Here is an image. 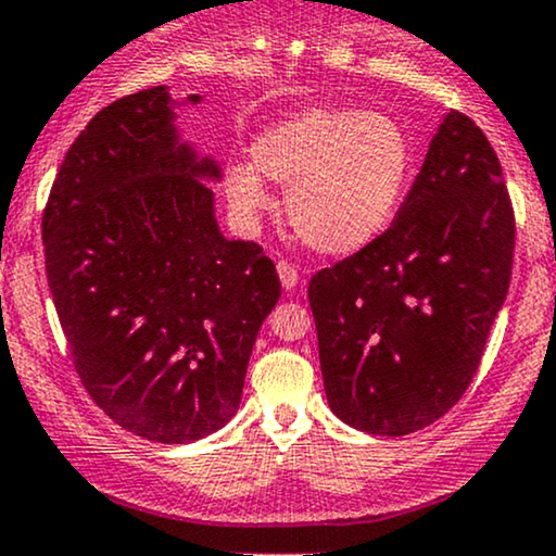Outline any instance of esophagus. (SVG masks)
Masks as SVG:
<instances>
[{"label": "esophagus", "mask_w": 556, "mask_h": 556, "mask_svg": "<svg viewBox=\"0 0 556 556\" xmlns=\"http://www.w3.org/2000/svg\"><path fill=\"white\" fill-rule=\"evenodd\" d=\"M277 271H279V279H282L285 290H295L298 282H300V271L295 269V266L287 264V261H279Z\"/></svg>", "instance_id": "obj_1"}]
</instances>
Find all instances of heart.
Instances as JSON below:
<instances>
[{"label": "heart", "mask_w": 556, "mask_h": 556, "mask_svg": "<svg viewBox=\"0 0 556 556\" xmlns=\"http://www.w3.org/2000/svg\"><path fill=\"white\" fill-rule=\"evenodd\" d=\"M251 164H229L225 190L240 216L269 203L266 180L287 185V219L318 253L344 256L384 232L410 175V140L392 117L355 106H308L258 132Z\"/></svg>", "instance_id": "b5f03b06"}]
</instances>
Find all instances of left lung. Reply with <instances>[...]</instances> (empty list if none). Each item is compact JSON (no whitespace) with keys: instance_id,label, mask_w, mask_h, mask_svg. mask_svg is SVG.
I'll use <instances>...</instances> for the list:
<instances>
[{"instance_id":"left-lung-1","label":"left lung","mask_w":556,"mask_h":556,"mask_svg":"<svg viewBox=\"0 0 556 556\" xmlns=\"http://www.w3.org/2000/svg\"><path fill=\"white\" fill-rule=\"evenodd\" d=\"M513 251L500 159L452 110L392 227L308 285L331 413L379 437L442 418L481 366Z\"/></svg>"}]
</instances>
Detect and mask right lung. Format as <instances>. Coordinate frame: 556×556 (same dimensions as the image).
I'll return each mask as SVG.
<instances>
[{
  "label": "right lung",
  "mask_w": 556,
  "mask_h": 556,
  "mask_svg": "<svg viewBox=\"0 0 556 556\" xmlns=\"http://www.w3.org/2000/svg\"><path fill=\"white\" fill-rule=\"evenodd\" d=\"M172 119L164 86L104 106L70 146L41 219L80 384L159 444L195 442L235 416L282 292L258 242L219 232L206 185L219 167L180 143Z\"/></svg>",
  "instance_id": "add662e5"
}]
</instances>
